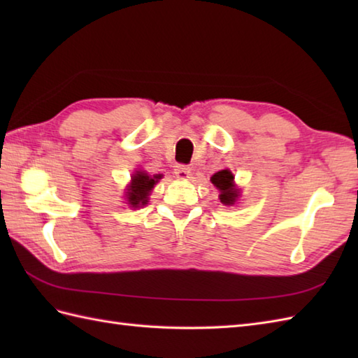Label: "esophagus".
I'll return each instance as SVG.
<instances>
[{"instance_id":"obj_1","label":"esophagus","mask_w":358,"mask_h":358,"mask_svg":"<svg viewBox=\"0 0 358 358\" xmlns=\"http://www.w3.org/2000/svg\"><path fill=\"white\" fill-rule=\"evenodd\" d=\"M175 175H177V178L180 180H187L189 175H191V169L186 164H178L175 166Z\"/></svg>"}]
</instances>
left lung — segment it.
Masks as SVG:
<instances>
[{"instance_id": "obj_1", "label": "left lung", "mask_w": 358, "mask_h": 358, "mask_svg": "<svg viewBox=\"0 0 358 358\" xmlns=\"http://www.w3.org/2000/svg\"><path fill=\"white\" fill-rule=\"evenodd\" d=\"M210 181L220 191V201L223 204H227V206H232L235 200L238 199V191L235 189L232 172L227 169L220 171L215 175H212Z\"/></svg>"}]
</instances>
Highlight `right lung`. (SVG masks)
<instances>
[{"label": "right lung", "mask_w": 358, "mask_h": 358, "mask_svg": "<svg viewBox=\"0 0 358 358\" xmlns=\"http://www.w3.org/2000/svg\"><path fill=\"white\" fill-rule=\"evenodd\" d=\"M158 175L150 177L146 172H136L132 177V183L127 189V201L132 208H140L148 203V195L152 191V187L158 181Z\"/></svg>", "instance_id": "obj_1"}]
</instances>
